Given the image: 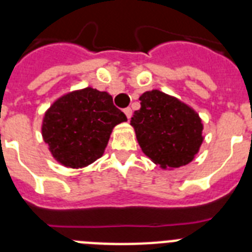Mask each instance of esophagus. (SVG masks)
I'll use <instances>...</instances> for the list:
<instances>
[{
	"label": "esophagus",
	"mask_w": 252,
	"mask_h": 252,
	"mask_svg": "<svg viewBox=\"0 0 252 252\" xmlns=\"http://www.w3.org/2000/svg\"><path fill=\"white\" fill-rule=\"evenodd\" d=\"M124 112H125V115H126V117H127L128 120H130L131 117H132V110H131L130 107H127V108H125Z\"/></svg>",
	"instance_id": "34e87169"
}]
</instances>
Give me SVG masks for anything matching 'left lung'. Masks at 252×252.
<instances>
[{"label": "left lung", "mask_w": 252, "mask_h": 252, "mask_svg": "<svg viewBox=\"0 0 252 252\" xmlns=\"http://www.w3.org/2000/svg\"><path fill=\"white\" fill-rule=\"evenodd\" d=\"M140 101L141 108L135 111L131 125L144 154L164 169L192 161L203 141L199 116L179 99L157 90L144 93Z\"/></svg>", "instance_id": "obj_1"}]
</instances>
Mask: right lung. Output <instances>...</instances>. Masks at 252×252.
<instances>
[{
	"instance_id": "add662e5",
	"label": "right lung",
	"mask_w": 252,
	"mask_h": 252,
	"mask_svg": "<svg viewBox=\"0 0 252 252\" xmlns=\"http://www.w3.org/2000/svg\"><path fill=\"white\" fill-rule=\"evenodd\" d=\"M124 121L127 117L108 93L88 87L51 104L41 131L58 161L69 168H83L102 157L112 128Z\"/></svg>"
}]
</instances>
